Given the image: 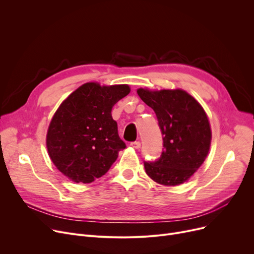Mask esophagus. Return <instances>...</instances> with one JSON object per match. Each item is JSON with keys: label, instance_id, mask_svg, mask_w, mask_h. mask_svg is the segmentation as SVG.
<instances>
[{"label": "esophagus", "instance_id": "1", "mask_svg": "<svg viewBox=\"0 0 254 254\" xmlns=\"http://www.w3.org/2000/svg\"><path fill=\"white\" fill-rule=\"evenodd\" d=\"M130 146H131V147H134L135 149H139L141 147V143L139 141H136V142L130 143Z\"/></svg>", "mask_w": 254, "mask_h": 254}]
</instances>
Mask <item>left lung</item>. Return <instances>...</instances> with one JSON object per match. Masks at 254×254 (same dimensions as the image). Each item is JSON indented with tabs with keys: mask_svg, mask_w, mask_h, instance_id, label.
<instances>
[{
	"mask_svg": "<svg viewBox=\"0 0 254 254\" xmlns=\"http://www.w3.org/2000/svg\"><path fill=\"white\" fill-rule=\"evenodd\" d=\"M141 100L153 109L163 132L164 150L146 174L158 184L176 186L189 181L209 153L212 131L202 105L181 88H138Z\"/></svg>",
	"mask_w": 254,
	"mask_h": 254,
	"instance_id": "1",
	"label": "left lung"
}]
</instances>
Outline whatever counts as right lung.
<instances>
[{"label":"right lung","mask_w":254,"mask_h":254,"mask_svg":"<svg viewBox=\"0 0 254 254\" xmlns=\"http://www.w3.org/2000/svg\"><path fill=\"white\" fill-rule=\"evenodd\" d=\"M129 91L127 84L87 82L62 102L49 124L46 147L63 175L75 183H91L108 172L126 148L111 111Z\"/></svg>","instance_id":"1"}]
</instances>
